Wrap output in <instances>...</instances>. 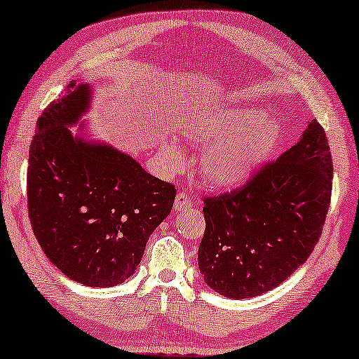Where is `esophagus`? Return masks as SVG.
<instances>
[{"label": "esophagus", "instance_id": "1", "mask_svg": "<svg viewBox=\"0 0 359 359\" xmlns=\"http://www.w3.org/2000/svg\"><path fill=\"white\" fill-rule=\"evenodd\" d=\"M192 205H194V202H192V198L187 196L184 191H181L176 194V198H175V210L176 212L191 210Z\"/></svg>", "mask_w": 359, "mask_h": 359}]
</instances>
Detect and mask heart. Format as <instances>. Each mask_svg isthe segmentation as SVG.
I'll list each match as a JSON object with an SVG mask.
<instances>
[{
	"label": "heart",
	"mask_w": 359,
	"mask_h": 359,
	"mask_svg": "<svg viewBox=\"0 0 359 359\" xmlns=\"http://www.w3.org/2000/svg\"><path fill=\"white\" fill-rule=\"evenodd\" d=\"M186 137L203 147L198 161L203 183L229 189L245 183L274 156L283 140V126L260 107H222L192 118ZM167 152L172 167L183 162V152L175 142Z\"/></svg>",
	"instance_id": "b5f03b06"
}]
</instances>
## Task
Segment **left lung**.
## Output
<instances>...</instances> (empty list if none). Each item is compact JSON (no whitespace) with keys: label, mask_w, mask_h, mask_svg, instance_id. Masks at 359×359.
I'll use <instances>...</instances> for the list:
<instances>
[{"label":"left lung","mask_w":359,"mask_h":359,"mask_svg":"<svg viewBox=\"0 0 359 359\" xmlns=\"http://www.w3.org/2000/svg\"><path fill=\"white\" fill-rule=\"evenodd\" d=\"M332 173L327 137L314 118L295 146L244 186L203 198L197 260L208 287L239 300L283 284L318 244Z\"/></svg>","instance_id":"left-lung-1"}]
</instances>
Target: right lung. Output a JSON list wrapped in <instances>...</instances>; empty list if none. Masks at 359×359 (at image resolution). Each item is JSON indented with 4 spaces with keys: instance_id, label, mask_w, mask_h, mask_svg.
I'll return each instance as SVG.
<instances>
[{
    "instance_id": "add662e5",
    "label": "right lung",
    "mask_w": 359,
    "mask_h": 359,
    "mask_svg": "<svg viewBox=\"0 0 359 359\" xmlns=\"http://www.w3.org/2000/svg\"><path fill=\"white\" fill-rule=\"evenodd\" d=\"M93 88L72 80L36 122L27 203L33 233L54 266L88 287H112L136 271L149 236L172 212L176 189L106 142L69 126L91 107Z\"/></svg>"
}]
</instances>
